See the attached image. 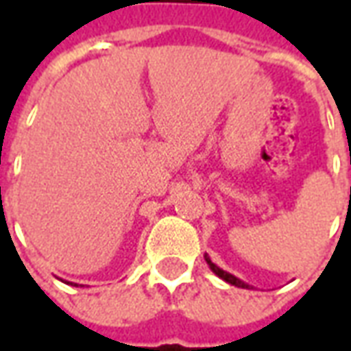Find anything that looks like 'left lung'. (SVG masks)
<instances>
[{"instance_id": "8db88e82", "label": "left lung", "mask_w": 351, "mask_h": 351, "mask_svg": "<svg viewBox=\"0 0 351 351\" xmlns=\"http://www.w3.org/2000/svg\"><path fill=\"white\" fill-rule=\"evenodd\" d=\"M205 261H206V265L210 267V271H213L216 276H220L221 280H226L228 284H231V286H237V287H243V289H252L250 284H246V282H243L241 278H237L235 274H231V272L223 271V269H220L218 265L213 263V261H210V258H208L206 254H205Z\"/></svg>"}]
</instances>
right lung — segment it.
I'll list each match as a JSON object with an SVG mask.
<instances>
[{
    "instance_id": "obj_1",
    "label": "right lung",
    "mask_w": 351,
    "mask_h": 351,
    "mask_svg": "<svg viewBox=\"0 0 351 351\" xmlns=\"http://www.w3.org/2000/svg\"><path fill=\"white\" fill-rule=\"evenodd\" d=\"M67 284H73V282H67ZM73 286H79V284H73Z\"/></svg>"
}]
</instances>
